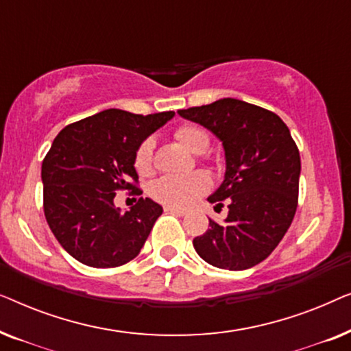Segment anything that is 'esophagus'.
Returning <instances> with one entry per match:
<instances>
[{
    "label": "esophagus",
    "mask_w": 351,
    "mask_h": 351,
    "mask_svg": "<svg viewBox=\"0 0 351 351\" xmlns=\"http://www.w3.org/2000/svg\"><path fill=\"white\" fill-rule=\"evenodd\" d=\"M165 210H166V213H172V214H177V215H185L186 213H189L186 209L176 208V206H165Z\"/></svg>",
    "instance_id": "esophagus-1"
}]
</instances>
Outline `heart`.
I'll use <instances>...</instances> for the list:
<instances>
[{
  "label": "heart",
  "instance_id": "obj_1",
  "mask_svg": "<svg viewBox=\"0 0 351 351\" xmlns=\"http://www.w3.org/2000/svg\"><path fill=\"white\" fill-rule=\"evenodd\" d=\"M174 136L186 150L191 153H203L209 147V136L203 128L196 124H182L176 129ZM153 158V141L145 138L134 155V167L141 176H147L152 172ZM209 179L201 172H195L190 176H162L150 185V195L162 204L185 208L201 195L209 190Z\"/></svg>",
  "mask_w": 351,
  "mask_h": 351
}]
</instances>
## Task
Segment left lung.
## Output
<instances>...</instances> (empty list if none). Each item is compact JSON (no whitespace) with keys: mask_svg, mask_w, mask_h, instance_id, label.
<instances>
[{"mask_svg":"<svg viewBox=\"0 0 351 351\" xmlns=\"http://www.w3.org/2000/svg\"><path fill=\"white\" fill-rule=\"evenodd\" d=\"M222 142L225 177L209 203L228 199L223 223L193 239L210 265L246 270L270 256L291 227L299 198L300 155L289 129L270 110L238 99L177 112Z\"/></svg>","mask_w":351,"mask_h":351,"instance_id":"obj_1","label":"left lung"}]
</instances>
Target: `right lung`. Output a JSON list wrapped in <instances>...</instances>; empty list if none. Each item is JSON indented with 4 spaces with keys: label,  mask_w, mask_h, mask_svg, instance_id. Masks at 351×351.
<instances>
[{
    "label": "right lung",
    "mask_w": 351,
    "mask_h": 351,
    "mask_svg": "<svg viewBox=\"0 0 351 351\" xmlns=\"http://www.w3.org/2000/svg\"><path fill=\"white\" fill-rule=\"evenodd\" d=\"M174 112L134 114L110 108L62 129L41 166L43 208L60 246L94 268H113L138 256L162 208L138 198L126 213L118 190H136L134 155Z\"/></svg>",
    "instance_id": "obj_1"
}]
</instances>
